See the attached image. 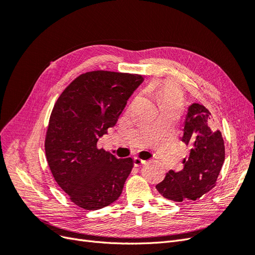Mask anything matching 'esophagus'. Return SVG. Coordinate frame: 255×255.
I'll return each mask as SVG.
<instances>
[{"label":"esophagus","instance_id":"esophagus-1","mask_svg":"<svg viewBox=\"0 0 255 255\" xmlns=\"http://www.w3.org/2000/svg\"><path fill=\"white\" fill-rule=\"evenodd\" d=\"M145 164V160L139 158V157H134V166L135 167H139L141 165Z\"/></svg>","mask_w":255,"mask_h":255}]
</instances>
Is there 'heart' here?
I'll return each mask as SVG.
<instances>
[{
  "label": "heart",
  "instance_id": "b5f03b06",
  "mask_svg": "<svg viewBox=\"0 0 255 255\" xmlns=\"http://www.w3.org/2000/svg\"><path fill=\"white\" fill-rule=\"evenodd\" d=\"M156 101L160 109L165 106L180 107L182 104V99L179 88L172 82L159 84L156 90Z\"/></svg>",
  "mask_w": 255,
  "mask_h": 255
}]
</instances>
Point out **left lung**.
<instances>
[{"instance_id": "8db88e82", "label": "left lung", "mask_w": 255, "mask_h": 255, "mask_svg": "<svg viewBox=\"0 0 255 255\" xmlns=\"http://www.w3.org/2000/svg\"><path fill=\"white\" fill-rule=\"evenodd\" d=\"M182 140L190 146L189 156L183 160L184 168L177 172L169 170L156 189L175 202L195 201L215 186L225 161V142L210 111L199 103L188 106Z\"/></svg>"}]
</instances>
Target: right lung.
<instances>
[{"mask_svg":"<svg viewBox=\"0 0 255 255\" xmlns=\"http://www.w3.org/2000/svg\"><path fill=\"white\" fill-rule=\"evenodd\" d=\"M138 74L92 71L80 75L54 105L45 137L51 172L71 201L99 210L117 200L134 165L97 142L113 128L143 82Z\"/></svg>","mask_w":255,"mask_h":255,"instance_id":"1","label":"right lung"}]
</instances>
